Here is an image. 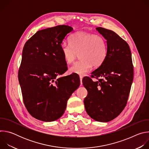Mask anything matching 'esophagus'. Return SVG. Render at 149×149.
<instances>
[{
    "instance_id": "1",
    "label": "esophagus",
    "mask_w": 149,
    "mask_h": 149,
    "mask_svg": "<svg viewBox=\"0 0 149 149\" xmlns=\"http://www.w3.org/2000/svg\"><path fill=\"white\" fill-rule=\"evenodd\" d=\"M82 76H81V75H80L79 76V79H80V84H81V86H82Z\"/></svg>"
}]
</instances>
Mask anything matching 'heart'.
Listing matches in <instances>:
<instances>
[{
  "instance_id": "b5f03b06",
  "label": "heart",
  "mask_w": 149,
  "mask_h": 149,
  "mask_svg": "<svg viewBox=\"0 0 149 149\" xmlns=\"http://www.w3.org/2000/svg\"><path fill=\"white\" fill-rule=\"evenodd\" d=\"M69 42L70 45L62 44L61 47V52L65 62L72 63L78 54L81 59L70 67L71 73L80 75L86 74L93 66L100 67L107 56V42L100 35L79 31L70 36Z\"/></svg>"
}]
</instances>
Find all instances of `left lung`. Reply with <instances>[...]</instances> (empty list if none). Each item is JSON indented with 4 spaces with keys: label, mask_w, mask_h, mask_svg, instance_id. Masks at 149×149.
Here are the masks:
<instances>
[{
    "label": "left lung",
    "mask_w": 149,
    "mask_h": 149,
    "mask_svg": "<svg viewBox=\"0 0 149 149\" xmlns=\"http://www.w3.org/2000/svg\"><path fill=\"white\" fill-rule=\"evenodd\" d=\"M107 40V54L102 64L91 73V78L82 79L88 91L84 98L85 109L94 120L108 122L124 110L133 80V65L130 47L114 32L96 28ZM100 77V79H98Z\"/></svg>",
    "instance_id": "left-lung-1"
}]
</instances>
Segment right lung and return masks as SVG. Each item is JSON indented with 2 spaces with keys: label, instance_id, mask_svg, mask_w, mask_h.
Returning a JSON list of instances; mask_svg holds the SVG:
<instances>
[{
  "label": "right lung",
  "instance_id": "add662e5",
  "mask_svg": "<svg viewBox=\"0 0 149 149\" xmlns=\"http://www.w3.org/2000/svg\"><path fill=\"white\" fill-rule=\"evenodd\" d=\"M72 30L68 25L42 29L24 45L18 79L25 107L39 120L51 122L59 118L68 100L79 86V78L75 74L57 78L68 69L61 47Z\"/></svg>",
  "mask_w": 149,
  "mask_h": 149
}]
</instances>
